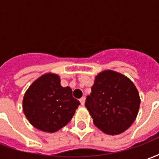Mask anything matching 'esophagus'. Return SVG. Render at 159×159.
I'll use <instances>...</instances> for the list:
<instances>
[{"label":"esophagus","instance_id":"obj_1","mask_svg":"<svg viewBox=\"0 0 159 159\" xmlns=\"http://www.w3.org/2000/svg\"><path fill=\"white\" fill-rule=\"evenodd\" d=\"M85 100H86V98H85V97H83V98H81V99H80V102H81V105H82V106H84V104H85Z\"/></svg>","mask_w":159,"mask_h":159}]
</instances>
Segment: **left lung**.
<instances>
[{
	"mask_svg": "<svg viewBox=\"0 0 159 159\" xmlns=\"http://www.w3.org/2000/svg\"><path fill=\"white\" fill-rule=\"evenodd\" d=\"M91 90L85 107L99 129L115 135L132 125L138 115L140 99L136 87L129 77L106 70L95 76Z\"/></svg>",
	"mask_w": 159,
	"mask_h": 159,
	"instance_id": "8db88e82",
	"label": "left lung"
}]
</instances>
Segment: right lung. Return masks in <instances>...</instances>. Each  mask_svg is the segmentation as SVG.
<instances>
[{
	"instance_id": "add662e5",
	"label": "right lung",
	"mask_w": 159,
	"mask_h": 159,
	"mask_svg": "<svg viewBox=\"0 0 159 159\" xmlns=\"http://www.w3.org/2000/svg\"><path fill=\"white\" fill-rule=\"evenodd\" d=\"M79 105L73 98L71 89L61 86L59 75L46 73L26 90L23 111L33 127L54 133L69 123Z\"/></svg>"
}]
</instances>
